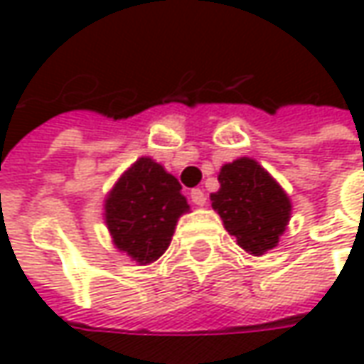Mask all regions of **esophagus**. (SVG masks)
<instances>
[{
  "label": "esophagus",
  "instance_id": "34e87169",
  "mask_svg": "<svg viewBox=\"0 0 364 364\" xmlns=\"http://www.w3.org/2000/svg\"><path fill=\"white\" fill-rule=\"evenodd\" d=\"M190 198H192V202H194L196 206H204V204H206V194H204V190H200V188H194V190L190 192Z\"/></svg>",
  "mask_w": 364,
  "mask_h": 364
}]
</instances>
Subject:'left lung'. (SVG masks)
Returning a JSON list of instances; mask_svg holds the SVG:
<instances>
[{
    "label": "left lung",
    "instance_id": "obj_1",
    "mask_svg": "<svg viewBox=\"0 0 364 364\" xmlns=\"http://www.w3.org/2000/svg\"><path fill=\"white\" fill-rule=\"evenodd\" d=\"M220 190L210 196L224 228L236 236L238 246L260 256L279 245L290 218V200L262 166L240 158L222 166Z\"/></svg>",
    "mask_w": 364,
    "mask_h": 364
}]
</instances>
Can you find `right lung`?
Masks as SVG:
<instances>
[{"label": "right lung", "mask_w": 364, "mask_h": 364, "mask_svg": "<svg viewBox=\"0 0 364 364\" xmlns=\"http://www.w3.org/2000/svg\"><path fill=\"white\" fill-rule=\"evenodd\" d=\"M188 210L176 178L152 158H140L106 200V222L114 245L140 262L158 260L172 240L178 218Z\"/></svg>", "instance_id": "right-lung-1"}]
</instances>
